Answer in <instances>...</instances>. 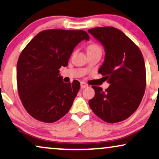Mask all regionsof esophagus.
I'll return each instance as SVG.
<instances>
[{"mask_svg":"<svg viewBox=\"0 0 159 159\" xmlns=\"http://www.w3.org/2000/svg\"><path fill=\"white\" fill-rule=\"evenodd\" d=\"M88 85L86 84V83H84V82H81V89H85L86 87H87Z\"/></svg>","mask_w":159,"mask_h":159,"instance_id":"obj_1","label":"esophagus"}]
</instances>
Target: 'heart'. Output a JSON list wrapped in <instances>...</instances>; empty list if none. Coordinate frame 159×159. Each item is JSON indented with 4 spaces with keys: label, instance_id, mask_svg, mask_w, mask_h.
<instances>
[{
    "label": "heart",
    "instance_id": "1",
    "mask_svg": "<svg viewBox=\"0 0 159 159\" xmlns=\"http://www.w3.org/2000/svg\"><path fill=\"white\" fill-rule=\"evenodd\" d=\"M88 53H95L100 52L102 53V47L97 43H91L87 46Z\"/></svg>",
    "mask_w": 159,
    "mask_h": 159
}]
</instances>
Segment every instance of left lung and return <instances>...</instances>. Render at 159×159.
I'll return each mask as SVG.
<instances>
[{"instance_id":"8db88e82","label":"left lung","mask_w":159,"mask_h":159,"mask_svg":"<svg viewBox=\"0 0 159 159\" xmlns=\"http://www.w3.org/2000/svg\"><path fill=\"white\" fill-rule=\"evenodd\" d=\"M88 32L104 46L105 61L99 73L110 84L105 91L92 86L95 96L89 104L104 121H122L134 113L145 93L146 72L143 54L132 40L115 27H95Z\"/></svg>"}]
</instances>
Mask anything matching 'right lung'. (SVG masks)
<instances>
[{
    "instance_id": "1",
    "label": "right lung",
    "mask_w": 159,
    "mask_h": 159,
    "mask_svg": "<svg viewBox=\"0 0 159 159\" xmlns=\"http://www.w3.org/2000/svg\"><path fill=\"white\" fill-rule=\"evenodd\" d=\"M89 39L84 30H46L25 46L18 59L16 82L23 106L32 117L53 123L69 111L80 83H64L59 69L67 66L74 48Z\"/></svg>"
}]
</instances>
